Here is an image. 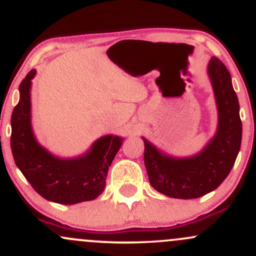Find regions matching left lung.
<instances>
[{
  "label": "left lung",
  "instance_id": "1",
  "mask_svg": "<svg viewBox=\"0 0 256 256\" xmlns=\"http://www.w3.org/2000/svg\"><path fill=\"white\" fill-rule=\"evenodd\" d=\"M218 106L215 136L192 156H169L144 141V165L152 187L170 198L194 199L220 186L234 165L242 142L240 103L224 64L212 57L208 64Z\"/></svg>",
  "mask_w": 256,
  "mask_h": 256
}]
</instances>
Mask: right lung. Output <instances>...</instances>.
<instances>
[{"label":"right lung","mask_w":256,"mask_h":256,"mask_svg":"<svg viewBox=\"0 0 256 256\" xmlns=\"http://www.w3.org/2000/svg\"><path fill=\"white\" fill-rule=\"evenodd\" d=\"M32 69L19 85L18 104L14 106L10 125V148L16 166L34 190L54 203L78 204L94 200L104 190L108 169L122 147L124 138L106 134L76 158H58L36 140L32 126Z\"/></svg>","instance_id":"obj_1"}]
</instances>
